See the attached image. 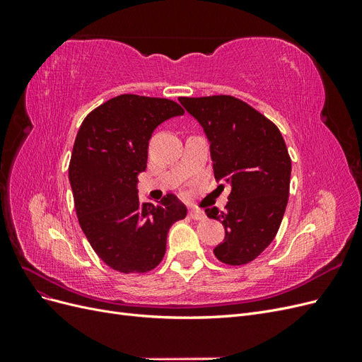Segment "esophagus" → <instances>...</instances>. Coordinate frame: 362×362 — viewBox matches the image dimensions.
<instances>
[{
  "mask_svg": "<svg viewBox=\"0 0 362 362\" xmlns=\"http://www.w3.org/2000/svg\"><path fill=\"white\" fill-rule=\"evenodd\" d=\"M189 216L193 218V221H204L205 218V213L202 210H192Z\"/></svg>",
  "mask_w": 362,
  "mask_h": 362,
  "instance_id": "esophagus-1",
  "label": "esophagus"
}]
</instances>
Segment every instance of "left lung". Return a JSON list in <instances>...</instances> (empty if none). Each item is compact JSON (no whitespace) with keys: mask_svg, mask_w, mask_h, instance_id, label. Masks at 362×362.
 <instances>
[{"mask_svg":"<svg viewBox=\"0 0 362 362\" xmlns=\"http://www.w3.org/2000/svg\"><path fill=\"white\" fill-rule=\"evenodd\" d=\"M180 103L210 141L218 187L231 189L223 211L205 210L225 226L214 255L229 266L247 264L273 242L286 213L291 175L286 141L272 120L234 96L180 98Z\"/></svg>","mask_w":362,"mask_h":362,"instance_id":"obj_1","label":"left lung"}]
</instances>
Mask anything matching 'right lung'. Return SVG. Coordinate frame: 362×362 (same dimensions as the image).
<instances>
[{
	"label": "right lung",
	"instance_id": "right-lung-1",
	"mask_svg": "<svg viewBox=\"0 0 362 362\" xmlns=\"http://www.w3.org/2000/svg\"><path fill=\"white\" fill-rule=\"evenodd\" d=\"M181 115V105L164 98L119 95L87 115L78 129L69 163L75 211L96 255L113 270L156 269L169 228L187 214L175 194L140 204L137 190L152 133Z\"/></svg>",
	"mask_w": 362,
	"mask_h": 362
}]
</instances>
